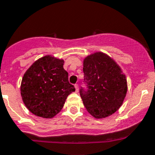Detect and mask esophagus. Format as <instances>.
I'll use <instances>...</instances> for the list:
<instances>
[{
	"label": "esophagus",
	"mask_w": 155,
	"mask_h": 155,
	"mask_svg": "<svg viewBox=\"0 0 155 155\" xmlns=\"http://www.w3.org/2000/svg\"><path fill=\"white\" fill-rule=\"evenodd\" d=\"M75 88L76 92H78V91H79V85L78 84H75Z\"/></svg>",
	"instance_id": "34e87169"
}]
</instances>
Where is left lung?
<instances>
[{
  "mask_svg": "<svg viewBox=\"0 0 155 155\" xmlns=\"http://www.w3.org/2000/svg\"><path fill=\"white\" fill-rule=\"evenodd\" d=\"M84 83L80 91L84 105L94 117H107L119 110L127 94L125 75L117 64L102 52L84 60Z\"/></svg>",
  "mask_w": 155,
  "mask_h": 155,
  "instance_id": "left-lung-1",
  "label": "left lung"
}]
</instances>
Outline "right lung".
<instances>
[{
  "label": "right lung",
  "instance_id": "add662e5",
  "mask_svg": "<svg viewBox=\"0 0 155 155\" xmlns=\"http://www.w3.org/2000/svg\"><path fill=\"white\" fill-rule=\"evenodd\" d=\"M63 65L64 60L47 55L34 62L23 75L22 99L35 116L53 118L62 110L68 96L75 91Z\"/></svg>",
  "mask_w": 155,
  "mask_h": 155
}]
</instances>
